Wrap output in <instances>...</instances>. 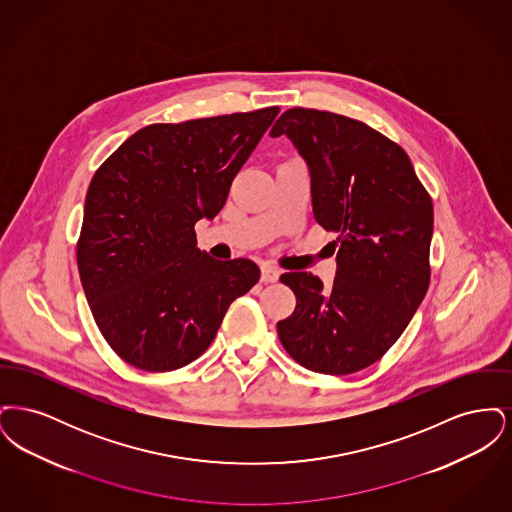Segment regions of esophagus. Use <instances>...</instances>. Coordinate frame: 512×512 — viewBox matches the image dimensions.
I'll use <instances>...</instances> for the list:
<instances>
[{
    "label": "esophagus",
    "mask_w": 512,
    "mask_h": 512,
    "mask_svg": "<svg viewBox=\"0 0 512 512\" xmlns=\"http://www.w3.org/2000/svg\"><path fill=\"white\" fill-rule=\"evenodd\" d=\"M280 278V270L276 267H270V265H263L261 267V280L265 282V284H270V282H276Z\"/></svg>",
    "instance_id": "esophagus-1"
}]
</instances>
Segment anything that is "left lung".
I'll return each instance as SVG.
<instances>
[{
    "mask_svg": "<svg viewBox=\"0 0 512 512\" xmlns=\"http://www.w3.org/2000/svg\"><path fill=\"white\" fill-rule=\"evenodd\" d=\"M270 136H286L303 157L315 219L340 234L332 288L305 270L280 276L297 303L278 336L299 365L353 374L399 340L426 295L432 199L409 155L365 122L293 107Z\"/></svg>",
    "mask_w": 512,
    "mask_h": 512,
    "instance_id": "1",
    "label": "left lung"
}]
</instances>
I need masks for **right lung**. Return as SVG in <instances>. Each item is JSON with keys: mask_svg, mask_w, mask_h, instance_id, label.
<instances>
[{"mask_svg": "<svg viewBox=\"0 0 512 512\" xmlns=\"http://www.w3.org/2000/svg\"><path fill=\"white\" fill-rule=\"evenodd\" d=\"M278 111L151 124L94 174L76 261L99 332L128 365H190L230 303L259 282L253 261L199 251L194 226L219 215Z\"/></svg>", "mask_w": 512, "mask_h": 512, "instance_id": "1", "label": "right lung"}]
</instances>
